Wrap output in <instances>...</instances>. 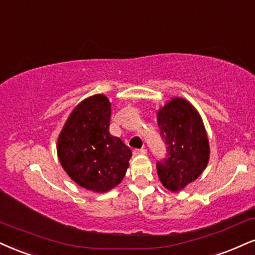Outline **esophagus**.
<instances>
[{"instance_id":"1","label":"esophagus","mask_w":255,"mask_h":255,"mask_svg":"<svg viewBox=\"0 0 255 255\" xmlns=\"http://www.w3.org/2000/svg\"><path fill=\"white\" fill-rule=\"evenodd\" d=\"M134 153H135V154H146V153H147V149H146V148L134 149Z\"/></svg>"}]
</instances>
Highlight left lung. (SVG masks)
<instances>
[{
  "label": "left lung",
  "instance_id": "1",
  "mask_svg": "<svg viewBox=\"0 0 255 255\" xmlns=\"http://www.w3.org/2000/svg\"><path fill=\"white\" fill-rule=\"evenodd\" d=\"M166 158L157 162L162 185L177 192L201 176L209 161V141L195 107L180 97L172 98L157 114Z\"/></svg>",
  "mask_w": 255,
  "mask_h": 255
}]
</instances>
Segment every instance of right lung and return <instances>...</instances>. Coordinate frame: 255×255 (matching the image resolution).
Listing matches in <instances>:
<instances>
[{
    "label": "right lung",
    "instance_id": "obj_1",
    "mask_svg": "<svg viewBox=\"0 0 255 255\" xmlns=\"http://www.w3.org/2000/svg\"><path fill=\"white\" fill-rule=\"evenodd\" d=\"M108 97L94 95L72 110L58 137V158L65 172L82 188L107 192L121 183L131 151L109 133Z\"/></svg>",
    "mask_w": 255,
    "mask_h": 255
}]
</instances>
